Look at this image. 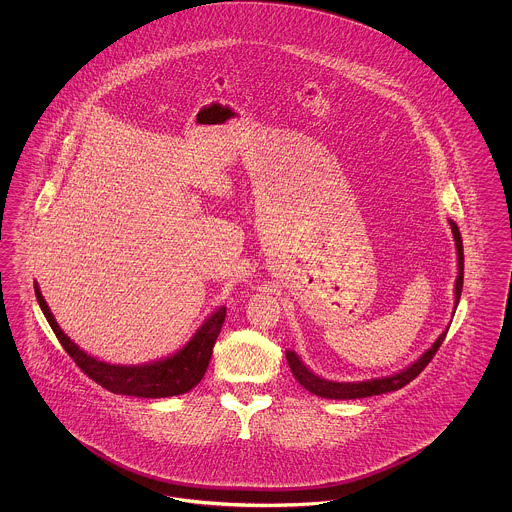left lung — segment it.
<instances>
[{
    "mask_svg": "<svg viewBox=\"0 0 512 512\" xmlns=\"http://www.w3.org/2000/svg\"><path fill=\"white\" fill-rule=\"evenodd\" d=\"M451 224V232L455 238V247H457V259H459V276L455 282V309L459 305L461 299V292H463V278H464V253H463V240H461V232L459 226L449 220ZM447 336V330L439 334L438 340L432 343L430 349H426L422 353L420 359H416L413 365L407 366L405 370L391 374L386 378H372L366 382H332V380H324L317 376L313 370H309L307 366L301 363V359L293 353V351H286V359L288 365L292 368V374L295 380L311 393H315L318 397L324 399H363V397H370V395H382L388 391L401 390L403 386H407L409 382H413L414 378L428 366V363L434 359L439 345L443 343Z\"/></svg>",
    "mask_w": 512,
    "mask_h": 512,
    "instance_id": "8db88e82",
    "label": "left lung"
}]
</instances>
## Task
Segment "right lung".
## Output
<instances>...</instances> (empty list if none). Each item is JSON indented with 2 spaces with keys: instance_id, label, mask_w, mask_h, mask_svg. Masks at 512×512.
Here are the masks:
<instances>
[{
  "instance_id": "1",
  "label": "right lung",
  "mask_w": 512,
  "mask_h": 512,
  "mask_svg": "<svg viewBox=\"0 0 512 512\" xmlns=\"http://www.w3.org/2000/svg\"><path fill=\"white\" fill-rule=\"evenodd\" d=\"M36 299L40 303V309L44 317L48 318L51 330L55 332L57 340L61 341L63 349L69 353L78 368L92 378L96 384L105 390L121 395H132V397H172L180 393H188L195 388L203 374L207 372V366L213 355L215 341L219 338L222 322L226 317V307H219L211 317L207 318L199 330L195 332L194 338L188 341L178 353H174L167 359L149 363V365L122 366L103 363L96 357L84 353L57 324V320L51 315L46 299L38 284H34Z\"/></svg>"
}]
</instances>
